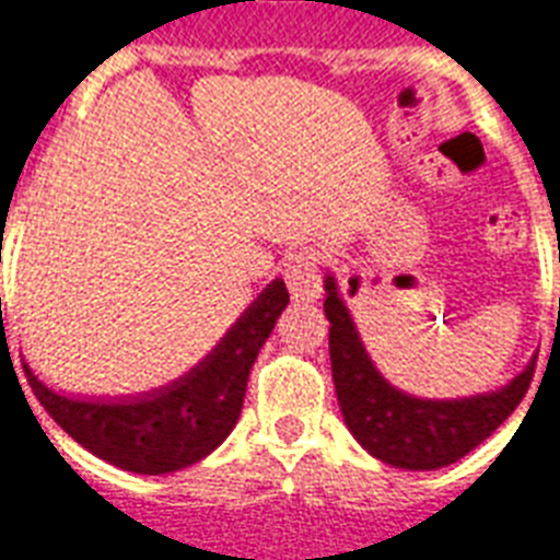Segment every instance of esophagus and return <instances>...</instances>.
<instances>
[{
    "instance_id": "34e87169",
    "label": "esophagus",
    "mask_w": 560,
    "mask_h": 560,
    "mask_svg": "<svg viewBox=\"0 0 560 560\" xmlns=\"http://www.w3.org/2000/svg\"><path fill=\"white\" fill-rule=\"evenodd\" d=\"M284 279H288L290 295L295 302H316L322 295L319 253L313 247L295 249L284 267Z\"/></svg>"
}]
</instances>
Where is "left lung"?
Returning a JSON list of instances; mask_svg holds the SVG:
<instances>
[{
    "label": "left lung",
    "instance_id": "obj_1",
    "mask_svg": "<svg viewBox=\"0 0 560 560\" xmlns=\"http://www.w3.org/2000/svg\"><path fill=\"white\" fill-rule=\"evenodd\" d=\"M330 371L345 425L376 460L408 471L443 469L483 443L529 390L535 359L509 385L460 399H422L394 388L368 357L334 276L325 279Z\"/></svg>",
    "mask_w": 560,
    "mask_h": 560
}]
</instances>
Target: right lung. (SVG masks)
<instances>
[{
    "label": "right lung",
    "instance_id": "1",
    "mask_svg": "<svg viewBox=\"0 0 560 560\" xmlns=\"http://www.w3.org/2000/svg\"><path fill=\"white\" fill-rule=\"evenodd\" d=\"M290 293L270 281L203 362L143 397H68L48 388L25 362L36 399L57 425L100 460L135 475H170L203 460L230 438L238 422L249 368L272 334Z\"/></svg>",
    "mask_w": 560,
    "mask_h": 560
}]
</instances>
